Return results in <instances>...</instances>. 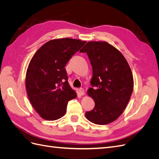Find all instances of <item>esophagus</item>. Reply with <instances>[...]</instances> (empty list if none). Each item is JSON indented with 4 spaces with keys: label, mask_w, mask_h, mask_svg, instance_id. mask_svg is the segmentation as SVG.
I'll return each mask as SVG.
<instances>
[{
    "label": "esophagus",
    "mask_w": 159,
    "mask_h": 159,
    "mask_svg": "<svg viewBox=\"0 0 159 159\" xmlns=\"http://www.w3.org/2000/svg\"><path fill=\"white\" fill-rule=\"evenodd\" d=\"M79 92L81 95H84V89L83 88H80L79 89Z\"/></svg>",
    "instance_id": "esophagus-1"
}]
</instances>
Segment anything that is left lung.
Segmentation results:
<instances>
[{
    "label": "left lung",
    "mask_w": 159,
    "mask_h": 159,
    "mask_svg": "<svg viewBox=\"0 0 159 159\" xmlns=\"http://www.w3.org/2000/svg\"><path fill=\"white\" fill-rule=\"evenodd\" d=\"M80 52L88 54L93 70L92 88L88 94L95 107L85 117L97 125L111 123L123 113L131 96V68L121 53L106 42H89Z\"/></svg>",
    "instance_id": "1"
}]
</instances>
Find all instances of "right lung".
<instances>
[{
	"label": "right lung",
	"instance_id": "1",
	"mask_svg": "<svg viewBox=\"0 0 159 159\" xmlns=\"http://www.w3.org/2000/svg\"><path fill=\"white\" fill-rule=\"evenodd\" d=\"M85 43L68 38L52 40L31 59L26 88L32 105L43 119L54 121L63 117L69 101L76 98L68 82L65 66Z\"/></svg>",
	"mask_w": 159,
	"mask_h": 159
}]
</instances>
